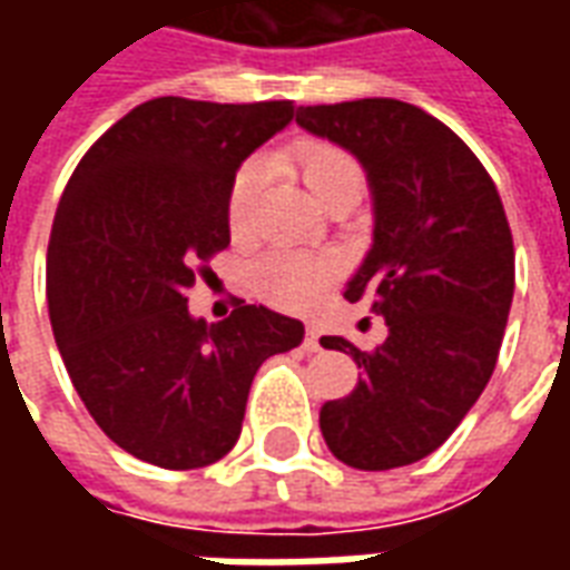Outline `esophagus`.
I'll return each instance as SVG.
<instances>
[{
	"label": "esophagus",
	"instance_id": "obj_1",
	"mask_svg": "<svg viewBox=\"0 0 570 570\" xmlns=\"http://www.w3.org/2000/svg\"><path fill=\"white\" fill-rule=\"evenodd\" d=\"M305 351H321V330L317 326L305 330Z\"/></svg>",
	"mask_w": 570,
	"mask_h": 570
}]
</instances>
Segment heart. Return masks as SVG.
<instances>
[{"label":"heart","mask_w":570,"mask_h":570,"mask_svg":"<svg viewBox=\"0 0 570 570\" xmlns=\"http://www.w3.org/2000/svg\"><path fill=\"white\" fill-rule=\"evenodd\" d=\"M272 164L296 170L305 183L311 198L323 204L333 191L347 186H363L360 164L338 149L333 142L323 140H298L286 146L281 155H274ZM262 183V164H247L235 176V186L228 191V225L235 235H244L249 228V213L256 200V188ZM335 262L321 253L305 249H274L262 256L253 268V286L262 298H268L277 308H308L323 296V289L333 284Z\"/></svg>","instance_id":"obj_1"}]
</instances>
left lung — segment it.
<instances>
[{
  "label": "left lung",
  "instance_id": "obj_1",
  "mask_svg": "<svg viewBox=\"0 0 570 570\" xmlns=\"http://www.w3.org/2000/svg\"><path fill=\"white\" fill-rule=\"evenodd\" d=\"M296 125L366 174L372 247L345 298H370L387 326L375 351L321 338L363 370L321 409L323 440L357 470L415 464L452 436L498 363L515 281L501 195L454 130L403 100L298 106Z\"/></svg>",
  "mask_w": 570,
  "mask_h": 570
}]
</instances>
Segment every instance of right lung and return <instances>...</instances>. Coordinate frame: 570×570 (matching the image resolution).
Returning <instances> with one entry per match:
<instances>
[{"label": "right lung", "mask_w": 570, "mask_h": 570, "mask_svg": "<svg viewBox=\"0 0 570 570\" xmlns=\"http://www.w3.org/2000/svg\"><path fill=\"white\" fill-rule=\"evenodd\" d=\"M289 100L158 97L81 158L48 244L51 330L81 403L146 464L195 470L232 452L262 363L305 326L265 305L207 323L188 311L195 262L228 247V191Z\"/></svg>", "instance_id": "right-lung-1"}]
</instances>
